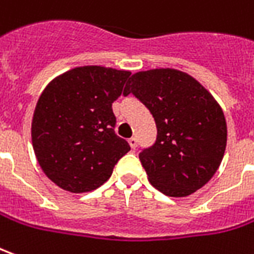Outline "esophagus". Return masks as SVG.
Here are the masks:
<instances>
[{
  "label": "esophagus",
  "instance_id": "34e87169",
  "mask_svg": "<svg viewBox=\"0 0 254 254\" xmlns=\"http://www.w3.org/2000/svg\"><path fill=\"white\" fill-rule=\"evenodd\" d=\"M129 145L134 150V148L137 147V139H136V137H130V139H129Z\"/></svg>",
  "mask_w": 254,
  "mask_h": 254
}]
</instances>
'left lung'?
Segmentation results:
<instances>
[{
  "label": "left lung",
  "mask_w": 254,
  "mask_h": 254,
  "mask_svg": "<svg viewBox=\"0 0 254 254\" xmlns=\"http://www.w3.org/2000/svg\"><path fill=\"white\" fill-rule=\"evenodd\" d=\"M129 93L150 110L157 125L154 144L139 154L150 183L169 196H187L203 187L227 144L226 118L212 95L173 68L133 74L124 90Z\"/></svg>",
  "instance_id": "obj_1"
}]
</instances>
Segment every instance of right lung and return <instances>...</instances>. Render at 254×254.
<instances>
[{
  "label": "right lung",
  "mask_w": 254,
  "mask_h": 254,
  "mask_svg": "<svg viewBox=\"0 0 254 254\" xmlns=\"http://www.w3.org/2000/svg\"><path fill=\"white\" fill-rule=\"evenodd\" d=\"M129 71L85 65L48 85L35 107L31 139L38 164L55 184L70 192L100 187L129 150L115 133L113 103Z\"/></svg>",
  "instance_id": "right-lung-1"
}]
</instances>
